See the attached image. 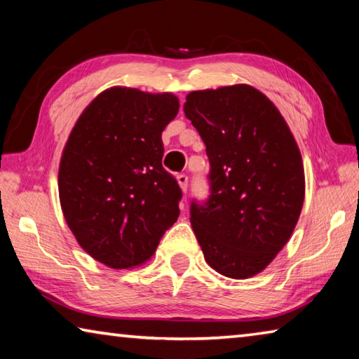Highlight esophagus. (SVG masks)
I'll return each instance as SVG.
<instances>
[{"label": "esophagus", "mask_w": 359, "mask_h": 359, "mask_svg": "<svg viewBox=\"0 0 359 359\" xmlns=\"http://www.w3.org/2000/svg\"><path fill=\"white\" fill-rule=\"evenodd\" d=\"M177 182H179V185H180V190L184 191V193H187V188H188V177L185 174H179L177 175Z\"/></svg>", "instance_id": "esophagus-1"}]
</instances>
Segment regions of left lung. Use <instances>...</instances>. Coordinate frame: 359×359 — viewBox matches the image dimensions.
<instances>
[{
  "label": "left lung",
  "mask_w": 359,
  "mask_h": 359,
  "mask_svg": "<svg viewBox=\"0 0 359 359\" xmlns=\"http://www.w3.org/2000/svg\"><path fill=\"white\" fill-rule=\"evenodd\" d=\"M205 144L210 196L190 222L208 264L229 278L264 271L293 234L306 194L299 147L264 93L236 83L187 95Z\"/></svg>",
  "instance_id": "8db88e82"
}]
</instances>
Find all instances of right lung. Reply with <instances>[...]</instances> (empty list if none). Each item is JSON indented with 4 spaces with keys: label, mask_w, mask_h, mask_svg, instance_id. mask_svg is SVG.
Wrapping results in <instances>:
<instances>
[{
    "label": "right lung",
    "mask_w": 359,
    "mask_h": 359,
    "mask_svg": "<svg viewBox=\"0 0 359 359\" xmlns=\"http://www.w3.org/2000/svg\"><path fill=\"white\" fill-rule=\"evenodd\" d=\"M172 93L111 87L83 109L58 169L60 204L85 252L112 269L141 266L177 222L182 191L161 165Z\"/></svg>",
    "instance_id": "right-lung-1"
}]
</instances>
